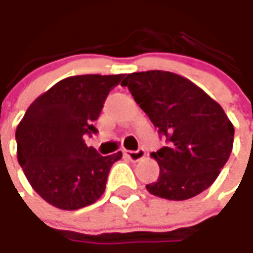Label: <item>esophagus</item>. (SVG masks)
I'll use <instances>...</instances> for the list:
<instances>
[{"instance_id":"esophagus-1","label":"esophagus","mask_w":253,"mask_h":253,"mask_svg":"<svg viewBox=\"0 0 253 253\" xmlns=\"http://www.w3.org/2000/svg\"><path fill=\"white\" fill-rule=\"evenodd\" d=\"M125 155L131 159L132 162H139L141 159L145 158V151L143 149H138V151H126Z\"/></svg>"}]
</instances>
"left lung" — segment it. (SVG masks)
<instances>
[{
  "label": "left lung",
  "instance_id": "obj_1",
  "mask_svg": "<svg viewBox=\"0 0 253 253\" xmlns=\"http://www.w3.org/2000/svg\"><path fill=\"white\" fill-rule=\"evenodd\" d=\"M121 85L168 142L152 153L161 173L148 191L180 201L209 189L234 143V125L218 102L186 77L162 70L126 74Z\"/></svg>",
  "mask_w": 253,
  "mask_h": 253
}]
</instances>
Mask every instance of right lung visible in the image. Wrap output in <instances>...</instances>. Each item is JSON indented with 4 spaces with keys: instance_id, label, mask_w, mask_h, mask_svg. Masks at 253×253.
<instances>
[{
    "instance_id": "add662e5",
    "label": "right lung",
    "mask_w": 253,
    "mask_h": 253,
    "mask_svg": "<svg viewBox=\"0 0 253 253\" xmlns=\"http://www.w3.org/2000/svg\"><path fill=\"white\" fill-rule=\"evenodd\" d=\"M125 74H83L60 80L35 100L19 122L15 138L18 162L32 189L60 210L87 207L102 196L111 166L122 152L101 156L84 135L104 101Z\"/></svg>"
}]
</instances>
